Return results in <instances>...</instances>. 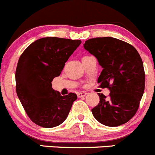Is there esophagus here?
Wrapping results in <instances>:
<instances>
[{
    "instance_id": "1",
    "label": "esophagus",
    "mask_w": 155,
    "mask_h": 155,
    "mask_svg": "<svg viewBox=\"0 0 155 155\" xmlns=\"http://www.w3.org/2000/svg\"><path fill=\"white\" fill-rule=\"evenodd\" d=\"M87 94V93H86V92H84V91L79 92V93H78V96L79 98H81V97H83V96H85Z\"/></svg>"
}]
</instances>
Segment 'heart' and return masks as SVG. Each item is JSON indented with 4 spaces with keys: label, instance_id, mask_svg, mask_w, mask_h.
<instances>
[{
    "label": "heart",
    "instance_id": "obj_1",
    "mask_svg": "<svg viewBox=\"0 0 155 155\" xmlns=\"http://www.w3.org/2000/svg\"><path fill=\"white\" fill-rule=\"evenodd\" d=\"M84 57H85V56H84ZM84 57H83V58H84Z\"/></svg>",
    "mask_w": 155,
    "mask_h": 155
}]
</instances>
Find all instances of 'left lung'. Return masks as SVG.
I'll return each mask as SVG.
<instances>
[{
	"label": "left lung",
	"instance_id": "left-lung-1",
	"mask_svg": "<svg viewBox=\"0 0 155 155\" xmlns=\"http://www.w3.org/2000/svg\"><path fill=\"white\" fill-rule=\"evenodd\" d=\"M84 47L97 59L102 71L98 78L109 97L99 93V103L92 109L102 124L117 127L128 122L137 111L145 90L143 62L134 47L111 37L91 38Z\"/></svg>",
	"mask_w": 155,
	"mask_h": 155
}]
</instances>
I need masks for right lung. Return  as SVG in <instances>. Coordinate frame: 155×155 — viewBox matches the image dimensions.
Instances as JSON below:
<instances>
[{
    "mask_svg": "<svg viewBox=\"0 0 155 155\" xmlns=\"http://www.w3.org/2000/svg\"><path fill=\"white\" fill-rule=\"evenodd\" d=\"M81 44L80 40L47 37L31 44L19 57L16 93L26 114L38 126L51 128L63 123L77 99L73 93L62 96L51 82Z\"/></svg>",
    "mask_w": 155,
    "mask_h": 155,
    "instance_id": "add662e5",
    "label": "right lung"
}]
</instances>
